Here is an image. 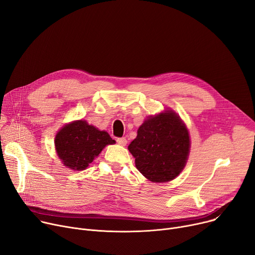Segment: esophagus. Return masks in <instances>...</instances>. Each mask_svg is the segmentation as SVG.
I'll return each instance as SVG.
<instances>
[{"mask_svg": "<svg viewBox=\"0 0 255 255\" xmlns=\"http://www.w3.org/2000/svg\"><path fill=\"white\" fill-rule=\"evenodd\" d=\"M117 142L120 145H126L127 144V139L125 137H120V138H117Z\"/></svg>", "mask_w": 255, "mask_h": 255, "instance_id": "obj_1", "label": "esophagus"}]
</instances>
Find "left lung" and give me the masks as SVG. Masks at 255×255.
Returning a JSON list of instances; mask_svg holds the SVG:
<instances>
[{
  "label": "left lung",
  "instance_id": "1",
  "mask_svg": "<svg viewBox=\"0 0 255 255\" xmlns=\"http://www.w3.org/2000/svg\"><path fill=\"white\" fill-rule=\"evenodd\" d=\"M190 147L188 128L175 112L166 110L147 117L128 149L144 177L152 182H167L183 170Z\"/></svg>",
  "mask_w": 255,
  "mask_h": 255
}]
</instances>
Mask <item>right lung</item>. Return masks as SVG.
<instances>
[{"instance_id": "right-lung-1", "label": "right lung", "mask_w": 255, "mask_h": 255, "mask_svg": "<svg viewBox=\"0 0 255 255\" xmlns=\"http://www.w3.org/2000/svg\"><path fill=\"white\" fill-rule=\"evenodd\" d=\"M115 142L107 131H100L84 120L64 125L54 140L63 165L76 171L86 169L106 145Z\"/></svg>"}]
</instances>
